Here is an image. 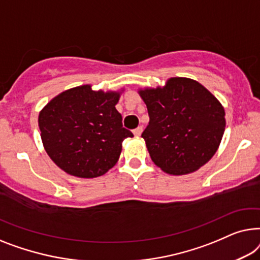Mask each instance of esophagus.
<instances>
[{
    "label": "esophagus",
    "mask_w": 260,
    "mask_h": 260,
    "mask_svg": "<svg viewBox=\"0 0 260 260\" xmlns=\"http://www.w3.org/2000/svg\"><path fill=\"white\" fill-rule=\"evenodd\" d=\"M141 133H142V127H141V126L137 127V128H135V129L133 131V134L135 135V137H140Z\"/></svg>",
    "instance_id": "34e87169"
}]
</instances>
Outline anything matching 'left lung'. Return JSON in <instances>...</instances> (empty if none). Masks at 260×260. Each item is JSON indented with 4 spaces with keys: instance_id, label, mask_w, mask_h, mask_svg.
Masks as SVG:
<instances>
[{
    "instance_id": "obj_1",
    "label": "left lung",
    "mask_w": 260,
    "mask_h": 260,
    "mask_svg": "<svg viewBox=\"0 0 260 260\" xmlns=\"http://www.w3.org/2000/svg\"><path fill=\"white\" fill-rule=\"evenodd\" d=\"M138 93L149 115L141 138L156 166L167 174L184 175L210 161L226 126L225 109L210 90L196 80L170 78L165 86Z\"/></svg>"
}]
</instances>
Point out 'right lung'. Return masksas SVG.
<instances>
[{"label":"right lung","mask_w":260,"mask_h":260,"mask_svg":"<svg viewBox=\"0 0 260 260\" xmlns=\"http://www.w3.org/2000/svg\"><path fill=\"white\" fill-rule=\"evenodd\" d=\"M123 90L78 86L57 94L40 111L43 147L57 167L85 179L101 177L114 167L122 141L133 137L115 108Z\"/></svg>","instance_id":"obj_1"}]
</instances>
